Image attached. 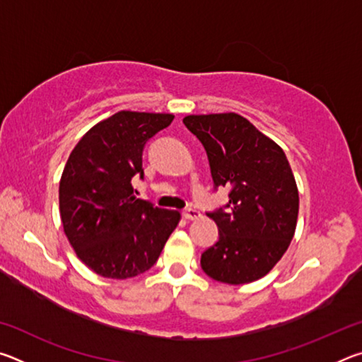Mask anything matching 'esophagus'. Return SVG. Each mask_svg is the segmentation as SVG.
I'll return each instance as SVG.
<instances>
[{
    "mask_svg": "<svg viewBox=\"0 0 362 362\" xmlns=\"http://www.w3.org/2000/svg\"><path fill=\"white\" fill-rule=\"evenodd\" d=\"M183 217H185L187 220H196L201 217V212L193 209V207H188V209L183 211Z\"/></svg>",
    "mask_w": 362,
    "mask_h": 362,
    "instance_id": "obj_1",
    "label": "esophagus"
}]
</instances>
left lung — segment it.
Here are the masks:
<instances>
[{
	"label": "left lung",
	"instance_id": "8db88e82",
	"mask_svg": "<svg viewBox=\"0 0 362 362\" xmlns=\"http://www.w3.org/2000/svg\"><path fill=\"white\" fill-rule=\"evenodd\" d=\"M183 122L204 145L216 187H228L226 211L209 217L218 241L201 255L207 276L247 284L286 254L298 217V189L281 146L238 113L188 115Z\"/></svg>",
	"mask_w": 362,
	"mask_h": 362
}]
</instances>
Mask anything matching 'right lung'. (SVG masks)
I'll use <instances>...</instances> for the list:
<instances>
[{"label":"right lung","instance_id":"1","mask_svg":"<svg viewBox=\"0 0 362 362\" xmlns=\"http://www.w3.org/2000/svg\"><path fill=\"white\" fill-rule=\"evenodd\" d=\"M173 119L121 110L90 127L70 153L59 185L60 220L78 259L103 278L150 269L180 222L179 211L137 199L131 183L144 175L146 140Z\"/></svg>","mask_w":362,"mask_h":362}]
</instances>
